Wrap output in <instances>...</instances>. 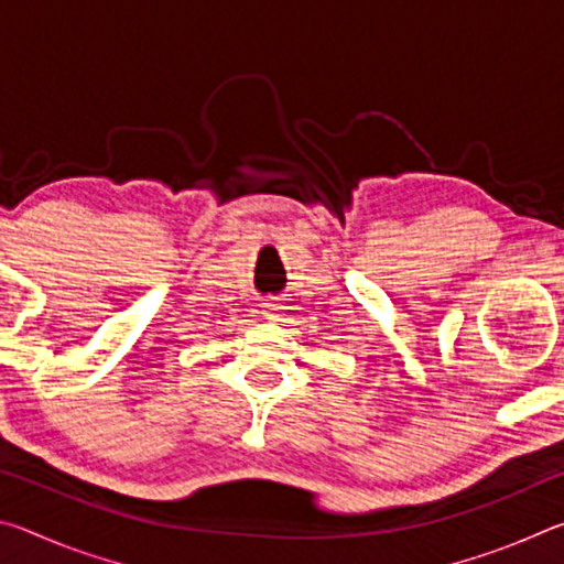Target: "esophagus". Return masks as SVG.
I'll return each instance as SVG.
<instances>
[{
    "instance_id": "esophagus-1",
    "label": "esophagus",
    "mask_w": 564,
    "mask_h": 564,
    "mask_svg": "<svg viewBox=\"0 0 564 564\" xmlns=\"http://www.w3.org/2000/svg\"><path fill=\"white\" fill-rule=\"evenodd\" d=\"M261 308H263V316H265V318L279 321L285 305H283L279 299H269V301H263V303H261Z\"/></svg>"
}]
</instances>
